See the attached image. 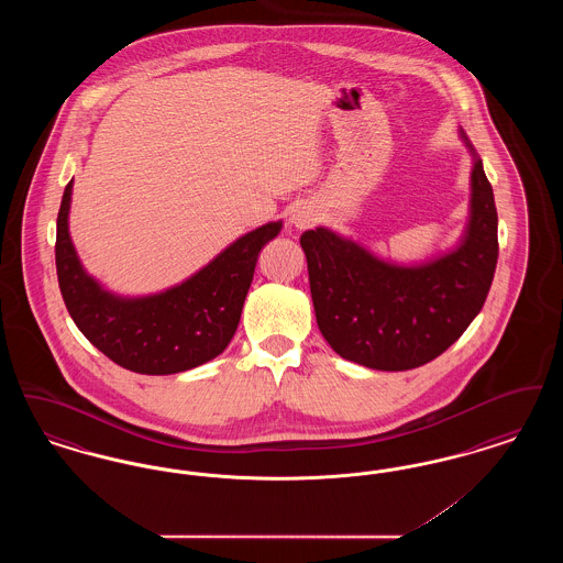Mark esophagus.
<instances>
[{"instance_id": "1", "label": "esophagus", "mask_w": 563, "mask_h": 563, "mask_svg": "<svg viewBox=\"0 0 563 563\" xmlns=\"http://www.w3.org/2000/svg\"><path fill=\"white\" fill-rule=\"evenodd\" d=\"M314 221H317V211L310 207H297L291 214V223L297 230H306V228L314 225Z\"/></svg>"}]
</instances>
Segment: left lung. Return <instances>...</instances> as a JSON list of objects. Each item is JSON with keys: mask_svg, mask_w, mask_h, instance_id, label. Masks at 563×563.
Segmentation results:
<instances>
[{"mask_svg": "<svg viewBox=\"0 0 563 563\" xmlns=\"http://www.w3.org/2000/svg\"><path fill=\"white\" fill-rule=\"evenodd\" d=\"M473 156L471 213L452 251L395 264L329 228L301 234L322 338L342 358L379 372L427 365L482 312L498 262V213L483 162Z\"/></svg>", "mask_w": 563, "mask_h": 563, "instance_id": "obj_1", "label": "left lung"}]
</instances>
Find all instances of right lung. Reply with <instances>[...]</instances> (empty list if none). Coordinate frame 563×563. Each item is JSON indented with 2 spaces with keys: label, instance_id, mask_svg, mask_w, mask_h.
<instances>
[{
  "label": "right lung",
  "instance_id": "obj_1",
  "mask_svg": "<svg viewBox=\"0 0 563 563\" xmlns=\"http://www.w3.org/2000/svg\"><path fill=\"white\" fill-rule=\"evenodd\" d=\"M74 181L56 217V276L65 306L81 333L120 367L145 375L188 372L219 356L241 321L260 251L278 236L283 221L244 234L205 268L161 294L126 297L92 278L69 236Z\"/></svg>",
  "mask_w": 563,
  "mask_h": 563
}]
</instances>
